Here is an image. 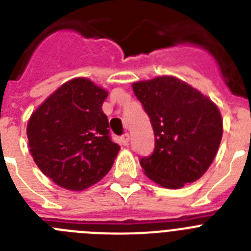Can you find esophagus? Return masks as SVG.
<instances>
[{"mask_svg":"<svg viewBox=\"0 0 251 251\" xmlns=\"http://www.w3.org/2000/svg\"><path fill=\"white\" fill-rule=\"evenodd\" d=\"M121 142H122V145H123V146L129 145V134H128V133L123 134V136L121 137Z\"/></svg>","mask_w":251,"mask_h":251,"instance_id":"obj_1","label":"esophagus"}]
</instances>
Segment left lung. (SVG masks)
Segmentation results:
<instances>
[{
  "label": "left lung",
  "instance_id": "1",
  "mask_svg": "<svg viewBox=\"0 0 251 251\" xmlns=\"http://www.w3.org/2000/svg\"><path fill=\"white\" fill-rule=\"evenodd\" d=\"M154 132V151L141 158L146 176L166 188H181L203 176L216 156L223 118L216 104L171 75L132 84Z\"/></svg>",
  "mask_w": 251,
  "mask_h": 251
}]
</instances>
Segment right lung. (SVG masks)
Returning a JSON list of instances; mask_svg holds the SVG:
<instances>
[{
    "mask_svg": "<svg viewBox=\"0 0 251 251\" xmlns=\"http://www.w3.org/2000/svg\"><path fill=\"white\" fill-rule=\"evenodd\" d=\"M108 92L86 77L57 88L31 114L28 148L37 167L70 191L95 185L112 168L119 147L101 110Z\"/></svg>",
    "mask_w": 251,
    "mask_h": 251,
    "instance_id": "1",
    "label": "right lung"
}]
</instances>
